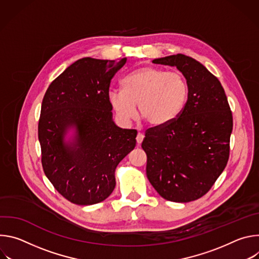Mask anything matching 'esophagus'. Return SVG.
I'll return each instance as SVG.
<instances>
[{
    "label": "esophagus",
    "instance_id": "34e87169",
    "mask_svg": "<svg viewBox=\"0 0 259 259\" xmlns=\"http://www.w3.org/2000/svg\"><path fill=\"white\" fill-rule=\"evenodd\" d=\"M143 138H144V135H143L142 133H138V134H137V136H136V141H137V144H140V143L142 142Z\"/></svg>",
    "mask_w": 259,
    "mask_h": 259
}]
</instances>
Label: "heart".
<instances>
[{
    "label": "heart",
    "mask_w": 259,
    "mask_h": 259,
    "mask_svg": "<svg viewBox=\"0 0 259 259\" xmlns=\"http://www.w3.org/2000/svg\"><path fill=\"white\" fill-rule=\"evenodd\" d=\"M123 90L110 89L107 101L118 120L129 124L139 115L154 127L173 122L186 106L189 85L181 73L155 66H142L123 80Z\"/></svg>",
    "instance_id": "heart-1"
}]
</instances>
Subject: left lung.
Instances as JSON below:
<instances>
[{
	"label": "left lung",
	"instance_id": "1",
	"mask_svg": "<svg viewBox=\"0 0 259 259\" xmlns=\"http://www.w3.org/2000/svg\"><path fill=\"white\" fill-rule=\"evenodd\" d=\"M153 62L175 66L189 97L177 119L145 133L146 176L165 200L188 203L204 196L227 166L232 112L218 79L196 59L176 54Z\"/></svg>",
	"mask_w": 259,
	"mask_h": 259
}]
</instances>
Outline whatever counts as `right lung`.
<instances>
[{"instance_id":"1","label":"right lung","mask_w":259,"mask_h":259,"mask_svg":"<svg viewBox=\"0 0 259 259\" xmlns=\"http://www.w3.org/2000/svg\"><path fill=\"white\" fill-rule=\"evenodd\" d=\"M126 61L79 59L43 98L38 128L43 169L73 204H97L112 194L116 168L136 145V130L118 127L107 101L110 80Z\"/></svg>"}]
</instances>
